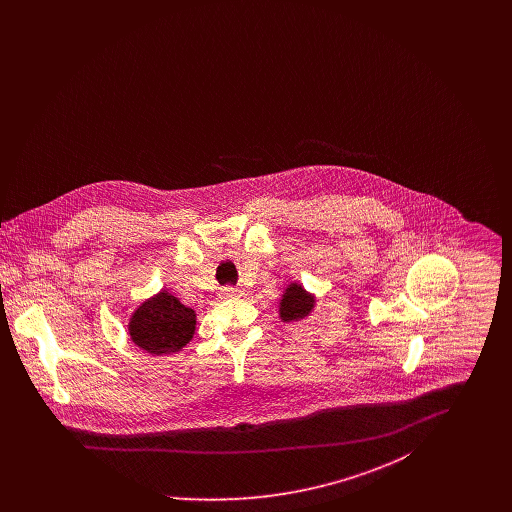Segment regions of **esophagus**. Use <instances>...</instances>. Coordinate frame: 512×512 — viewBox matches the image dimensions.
Returning <instances> with one entry per match:
<instances>
[{
  "instance_id": "obj_1",
  "label": "esophagus",
  "mask_w": 512,
  "mask_h": 512,
  "mask_svg": "<svg viewBox=\"0 0 512 512\" xmlns=\"http://www.w3.org/2000/svg\"><path fill=\"white\" fill-rule=\"evenodd\" d=\"M240 293V290L238 288H222V292H220V295L222 297H236Z\"/></svg>"
}]
</instances>
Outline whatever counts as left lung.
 Here are the masks:
<instances>
[{
	"label": "left lung",
	"mask_w": 512,
	"mask_h": 512,
	"mask_svg": "<svg viewBox=\"0 0 512 512\" xmlns=\"http://www.w3.org/2000/svg\"><path fill=\"white\" fill-rule=\"evenodd\" d=\"M317 305V297L307 292L299 282H292L278 301V315L282 322H299L309 317Z\"/></svg>",
	"instance_id": "8db88e82"
}]
</instances>
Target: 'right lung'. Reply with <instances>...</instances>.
<instances>
[{
    "label": "right lung",
    "instance_id": "1",
    "mask_svg": "<svg viewBox=\"0 0 512 512\" xmlns=\"http://www.w3.org/2000/svg\"><path fill=\"white\" fill-rule=\"evenodd\" d=\"M195 311L167 290L151 295L128 318V338L149 355H171L195 334Z\"/></svg>",
    "mask_w": 512,
    "mask_h": 512
}]
</instances>
